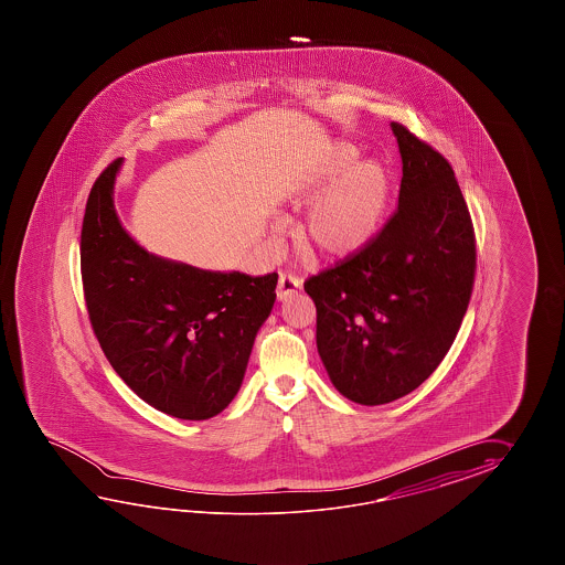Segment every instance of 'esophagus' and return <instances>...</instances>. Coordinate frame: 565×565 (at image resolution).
I'll use <instances>...</instances> for the list:
<instances>
[{"mask_svg":"<svg viewBox=\"0 0 565 565\" xmlns=\"http://www.w3.org/2000/svg\"><path fill=\"white\" fill-rule=\"evenodd\" d=\"M300 287H302V280L299 277H295V275H280V278H278L277 299H290L292 295L299 292Z\"/></svg>","mask_w":565,"mask_h":565,"instance_id":"34e87169","label":"esophagus"}]
</instances>
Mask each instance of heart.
I'll return each mask as SVG.
<instances>
[{
    "mask_svg": "<svg viewBox=\"0 0 565 565\" xmlns=\"http://www.w3.org/2000/svg\"><path fill=\"white\" fill-rule=\"evenodd\" d=\"M348 141L329 145L295 181L290 198L309 205L299 226L300 246L323 260L361 253L384 226L392 175L382 161L360 159Z\"/></svg>",
    "mask_w": 565,
    "mask_h": 565,
    "instance_id": "b5f03b06",
    "label": "heart"
}]
</instances>
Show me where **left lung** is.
Listing matches in <instances>:
<instances>
[{"instance_id": "8db88e82", "label": "left lung", "mask_w": 565, "mask_h": 565, "mask_svg": "<svg viewBox=\"0 0 565 565\" xmlns=\"http://www.w3.org/2000/svg\"><path fill=\"white\" fill-rule=\"evenodd\" d=\"M397 212L361 253L305 282L317 349L337 392L361 406L408 396L445 360L469 307L477 250L445 157L392 122Z\"/></svg>"}]
</instances>
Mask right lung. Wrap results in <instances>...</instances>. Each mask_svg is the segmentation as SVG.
<instances>
[{"mask_svg": "<svg viewBox=\"0 0 565 565\" xmlns=\"http://www.w3.org/2000/svg\"><path fill=\"white\" fill-rule=\"evenodd\" d=\"M120 166L117 159L98 175L83 220L93 331L113 370L149 406L181 420L214 418L241 390L278 275L204 270L147 253L115 210Z\"/></svg>", "mask_w": 565, "mask_h": 565, "instance_id": "obj_1", "label": "right lung"}]
</instances>
